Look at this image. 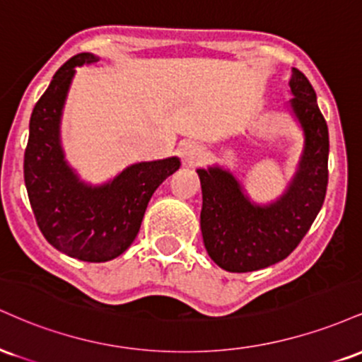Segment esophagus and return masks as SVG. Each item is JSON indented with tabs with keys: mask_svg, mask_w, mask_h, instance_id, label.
<instances>
[{
	"mask_svg": "<svg viewBox=\"0 0 362 362\" xmlns=\"http://www.w3.org/2000/svg\"><path fill=\"white\" fill-rule=\"evenodd\" d=\"M180 156L182 160H184V163L195 165L197 161L202 160V156H204V149L199 146L197 143L189 141V143H184L180 146Z\"/></svg>",
	"mask_w": 362,
	"mask_h": 362,
	"instance_id": "34e87169",
	"label": "esophagus"
}]
</instances>
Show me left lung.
I'll return each mask as SVG.
<instances>
[{
    "label": "left lung",
    "instance_id": "1",
    "mask_svg": "<svg viewBox=\"0 0 362 362\" xmlns=\"http://www.w3.org/2000/svg\"><path fill=\"white\" fill-rule=\"evenodd\" d=\"M291 110L301 124L305 148L296 175L271 204L248 199L236 177L221 167L199 168L201 231L209 257L228 272H252L284 260L320 213L328 184V127L308 78L293 68Z\"/></svg>",
    "mask_w": 362,
    "mask_h": 362
}]
</instances>
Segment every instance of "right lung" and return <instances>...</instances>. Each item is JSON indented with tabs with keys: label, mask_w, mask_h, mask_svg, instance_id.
I'll use <instances>...</instances> for the list:
<instances>
[{
	"label": "right lung",
	"mask_w": 362,
	"mask_h": 362,
	"mask_svg": "<svg viewBox=\"0 0 362 362\" xmlns=\"http://www.w3.org/2000/svg\"><path fill=\"white\" fill-rule=\"evenodd\" d=\"M97 61L81 52L57 69L32 112L23 160L28 201L45 240L83 262H107L126 252L139 233L153 192L180 168L177 156L141 161L107 184L88 185L69 167L59 136L62 107L74 68Z\"/></svg>",
	"instance_id": "obj_1"
}]
</instances>
